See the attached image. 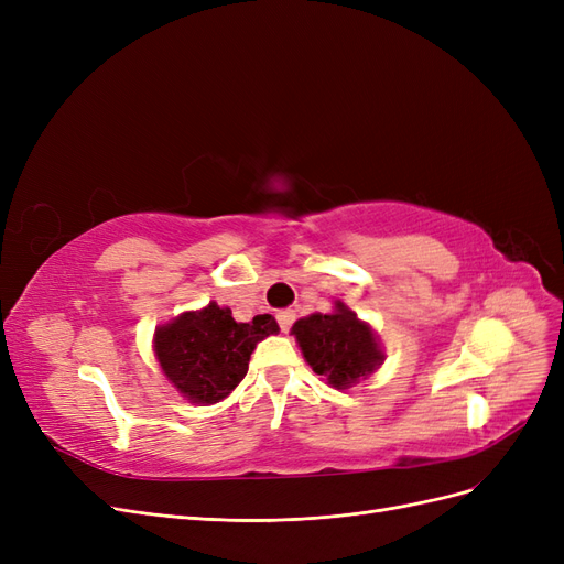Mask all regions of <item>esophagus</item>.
Segmentation results:
<instances>
[{"label":"esophagus","mask_w":564,"mask_h":564,"mask_svg":"<svg viewBox=\"0 0 564 564\" xmlns=\"http://www.w3.org/2000/svg\"><path fill=\"white\" fill-rule=\"evenodd\" d=\"M296 319V313L294 311H280L278 313V322H280V329L286 334L289 329H292V324Z\"/></svg>","instance_id":"obj_1"}]
</instances>
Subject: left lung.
Wrapping results in <instances>:
<instances>
[{
	"label": "left lung",
	"mask_w": 564,
	"mask_h": 564,
	"mask_svg": "<svg viewBox=\"0 0 564 564\" xmlns=\"http://www.w3.org/2000/svg\"><path fill=\"white\" fill-rule=\"evenodd\" d=\"M292 334L305 362L336 390L360 383L386 360L377 332L344 301H336L334 311L327 315L313 313L296 319Z\"/></svg>",
	"instance_id": "1"
}]
</instances>
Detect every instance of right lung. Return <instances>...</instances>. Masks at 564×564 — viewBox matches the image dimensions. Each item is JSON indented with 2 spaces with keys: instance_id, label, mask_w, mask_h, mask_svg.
<instances>
[{
  "instance_id": "1",
  "label": "right lung",
  "mask_w": 564,
  "mask_h": 564,
  "mask_svg": "<svg viewBox=\"0 0 564 564\" xmlns=\"http://www.w3.org/2000/svg\"><path fill=\"white\" fill-rule=\"evenodd\" d=\"M280 327L272 315L235 322L230 308L212 301L155 329L152 350L166 381L199 406L226 400L247 377L253 348Z\"/></svg>"
}]
</instances>
